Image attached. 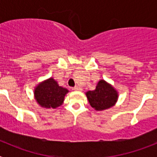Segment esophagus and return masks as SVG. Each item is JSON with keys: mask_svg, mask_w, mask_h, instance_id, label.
I'll return each mask as SVG.
<instances>
[{"mask_svg": "<svg viewBox=\"0 0 157 157\" xmlns=\"http://www.w3.org/2000/svg\"><path fill=\"white\" fill-rule=\"evenodd\" d=\"M73 90H76V91H81L82 88L79 86H75L74 88H73Z\"/></svg>", "mask_w": 157, "mask_h": 157, "instance_id": "1", "label": "esophagus"}]
</instances>
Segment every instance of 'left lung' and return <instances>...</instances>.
<instances>
[{
  "label": "left lung",
  "mask_w": 157,
  "mask_h": 157,
  "mask_svg": "<svg viewBox=\"0 0 157 157\" xmlns=\"http://www.w3.org/2000/svg\"><path fill=\"white\" fill-rule=\"evenodd\" d=\"M86 96L91 107L97 111L109 109L116 104L118 98L114 88L104 80L99 81L94 90L86 92Z\"/></svg>",
  "instance_id": "1"
}]
</instances>
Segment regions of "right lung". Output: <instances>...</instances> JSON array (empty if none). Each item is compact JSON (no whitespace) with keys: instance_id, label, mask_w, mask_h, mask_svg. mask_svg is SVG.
<instances>
[{"instance_id":"right-lung-1","label":"right lung","mask_w":157,"mask_h":157,"mask_svg":"<svg viewBox=\"0 0 157 157\" xmlns=\"http://www.w3.org/2000/svg\"><path fill=\"white\" fill-rule=\"evenodd\" d=\"M68 90L59 86L52 78L40 83L35 88L34 96L37 102L41 107L56 109L63 103L64 96Z\"/></svg>"}]
</instances>
